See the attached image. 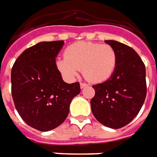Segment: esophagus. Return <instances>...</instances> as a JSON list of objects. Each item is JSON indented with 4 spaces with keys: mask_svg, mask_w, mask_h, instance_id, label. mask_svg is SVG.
<instances>
[{
    "mask_svg": "<svg viewBox=\"0 0 157 157\" xmlns=\"http://www.w3.org/2000/svg\"><path fill=\"white\" fill-rule=\"evenodd\" d=\"M80 87H81V88H84V87H87V83L82 82L81 84H80Z\"/></svg>",
    "mask_w": 157,
    "mask_h": 157,
    "instance_id": "1",
    "label": "esophagus"
}]
</instances>
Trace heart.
<instances>
[{
	"instance_id": "1",
	"label": "heart",
	"mask_w": 157,
	"mask_h": 157,
	"mask_svg": "<svg viewBox=\"0 0 157 157\" xmlns=\"http://www.w3.org/2000/svg\"><path fill=\"white\" fill-rule=\"evenodd\" d=\"M64 58L56 61V69L68 79H75L82 70L88 82L101 83L113 74L118 63V55L110 44L80 41L69 45Z\"/></svg>"
}]
</instances>
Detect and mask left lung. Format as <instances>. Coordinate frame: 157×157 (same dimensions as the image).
<instances>
[{"mask_svg": "<svg viewBox=\"0 0 157 157\" xmlns=\"http://www.w3.org/2000/svg\"><path fill=\"white\" fill-rule=\"evenodd\" d=\"M114 48L118 63L107 81L94 85V97L90 104L95 119L112 129H119L130 123L139 113L145 100V65L132 47L106 40Z\"/></svg>", "mask_w": 157, "mask_h": 157, "instance_id": "obj_1", "label": "left lung"}]
</instances>
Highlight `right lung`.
<instances>
[{
  "instance_id": "1",
  "label": "right lung",
  "mask_w": 157,
  "mask_h": 157,
  "mask_svg": "<svg viewBox=\"0 0 157 157\" xmlns=\"http://www.w3.org/2000/svg\"><path fill=\"white\" fill-rule=\"evenodd\" d=\"M63 40L40 42L26 49L12 68V96L21 119L31 127L48 132L59 126L70 112L80 83L63 82L56 57Z\"/></svg>"
}]
</instances>
